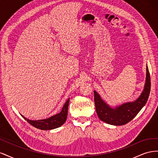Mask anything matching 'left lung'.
<instances>
[{
	"mask_svg": "<svg viewBox=\"0 0 158 158\" xmlns=\"http://www.w3.org/2000/svg\"><path fill=\"white\" fill-rule=\"evenodd\" d=\"M151 88L149 70L146 66V78L144 89L136 100L127 102L114 108L110 107L94 91V102L96 113L101 121L109 125L121 126L130 122L144 107L149 97Z\"/></svg>",
	"mask_w": 158,
	"mask_h": 158,
	"instance_id": "8db88e82",
	"label": "left lung"
}]
</instances>
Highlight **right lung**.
<instances>
[{"instance_id":"add662e5","label":"right lung","mask_w":158,"mask_h":158,"mask_svg":"<svg viewBox=\"0 0 158 158\" xmlns=\"http://www.w3.org/2000/svg\"><path fill=\"white\" fill-rule=\"evenodd\" d=\"M69 101L70 99H68L67 101H66V102L63 106V107L61 111L59 113L55 114V115L52 116L48 118L37 121H31L30 120V119L26 118L22 115V116L24 118V119H26L31 125L37 128L45 131L52 130V129L60 127L65 123L66 118H67Z\"/></svg>"}]
</instances>
